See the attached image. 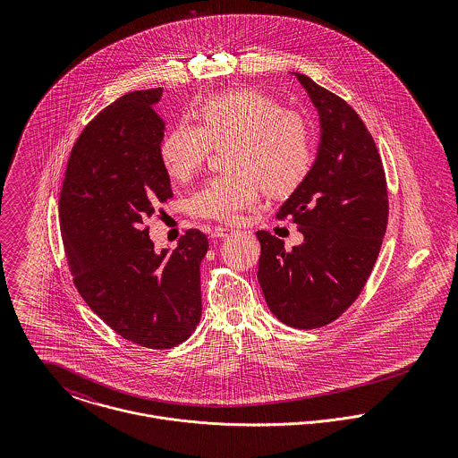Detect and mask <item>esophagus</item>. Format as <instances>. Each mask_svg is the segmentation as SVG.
<instances>
[{
    "label": "esophagus",
    "instance_id": "34e87169",
    "mask_svg": "<svg viewBox=\"0 0 458 458\" xmlns=\"http://www.w3.org/2000/svg\"><path fill=\"white\" fill-rule=\"evenodd\" d=\"M231 233H233V229H229V227H215V229H211V238H225Z\"/></svg>",
    "mask_w": 458,
    "mask_h": 458
}]
</instances>
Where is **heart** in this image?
I'll return each mask as SVG.
<instances>
[{
	"label": "heart",
	"mask_w": 458,
	"mask_h": 458,
	"mask_svg": "<svg viewBox=\"0 0 458 458\" xmlns=\"http://www.w3.org/2000/svg\"><path fill=\"white\" fill-rule=\"evenodd\" d=\"M199 127L182 123L160 144V160L176 182L191 180L206 162L211 146H224L229 169L206 182L191 199L192 215L236 222L258 206L262 192L293 194L310 173L314 139L310 123L278 100L258 91L238 89L206 100Z\"/></svg>",
	"instance_id": "heart-1"
}]
</instances>
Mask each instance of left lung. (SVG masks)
Instances as JSON below:
<instances>
[{"label":"left lung","instance_id":"8db88e82","mask_svg":"<svg viewBox=\"0 0 458 458\" xmlns=\"http://www.w3.org/2000/svg\"><path fill=\"white\" fill-rule=\"evenodd\" d=\"M319 114V148L305 182L276 213L291 216L303 243L258 231V278L271 314L298 329L327 327L361 293L388 224L386 178L376 142L340 97L293 72Z\"/></svg>","mask_w":458,"mask_h":458}]
</instances>
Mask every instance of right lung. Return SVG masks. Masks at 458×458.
Masks as SVG:
<instances>
[{
  "instance_id": "obj_1",
  "label": "right lung",
  "mask_w": 458,
  "mask_h": 458,
  "mask_svg": "<svg viewBox=\"0 0 458 458\" xmlns=\"http://www.w3.org/2000/svg\"><path fill=\"white\" fill-rule=\"evenodd\" d=\"M162 88L131 91L88 123L72 148L60 227L73 284L118 335L149 349L187 340L200 321V261L208 238L189 229L155 252L144 222L173 197L160 160Z\"/></svg>"
}]
</instances>
